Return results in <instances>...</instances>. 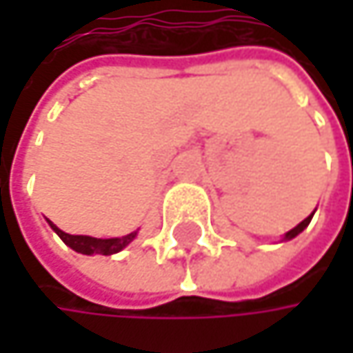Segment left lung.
I'll return each instance as SVG.
<instances>
[{"instance_id": "1", "label": "left lung", "mask_w": 353, "mask_h": 353, "mask_svg": "<svg viewBox=\"0 0 353 353\" xmlns=\"http://www.w3.org/2000/svg\"><path fill=\"white\" fill-rule=\"evenodd\" d=\"M313 214H315V212H313ZM313 214H311V216H307V219H305L303 223H299V225H296V227H294L292 231H288V233L284 235V241H288V239H294V237H296L299 233H303V231H305V229L309 227V223H311Z\"/></svg>"}]
</instances>
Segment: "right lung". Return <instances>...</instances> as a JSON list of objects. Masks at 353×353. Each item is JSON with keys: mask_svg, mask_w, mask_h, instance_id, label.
Returning <instances> with one entry per match:
<instances>
[{"mask_svg": "<svg viewBox=\"0 0 353 353\" xmlns=\"http://www.w3.org/2000/svg\"><path fill=\"white\" fill-rule=\"evenodd\" d=\"M48 225L63 239L65 245H69L73 251L83 253V255H94V253L112 255V253H118L137 237V231H134V233H128V235H124L120 239L118 237H114V239H96V237H88V235H69V233L61 231L57 225H52L50 221H48Z\"/></svg>", "mask_w": 353, "mask_h": 353, "instance_id": "add662e5", "label": "right lung"}]
</instances>
